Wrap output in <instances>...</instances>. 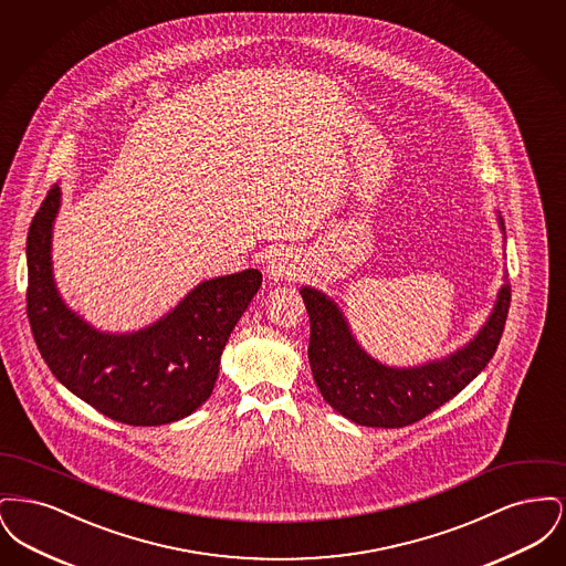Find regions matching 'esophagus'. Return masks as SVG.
I'll return each mask as SVG.
<instances>
[{
    "label": "esophagus",
    "instance_id": "obj_1",
    "mask_svg": "<svg viewBox=\"0 0 566 566\" xmlns=\"http://www.w3.org/2000/svg\"><path fill=\"white\" fill-rule=\"evenodd\" d=\"M301 271L298 263V254L289 245H280L273 250V254L268 261V275L273 282H282V280H293Z\"/></svg>",
    "mask_w": 566,
    "mask_h": 566
}]
</instances>
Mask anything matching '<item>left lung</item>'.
Returning a JSON list of instances; mask_svg holds the SVG:
<instances>
[{
	"mask_svg": "<svg viewBox=\"0 0 566 566\" xmlns=\"http://www.w3.org/2000/svg\"><path fill=\"white\" fill-rule=\"evenodd\" d=\"M501 231L503 218L499 216ZM310 314V367L324 401L360 427L401 429L427 418L484 371L499 348L512 286L505 277L492 314L460 350L418 367H388L358 346L350 324L331 296L303 286Z\"/></svg>",
	"mask_w": 566,
	"mask_h": 566,
	"instance_id": "obj_1",
	"label": "left lung"
}]
</instances>
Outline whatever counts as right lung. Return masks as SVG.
Returning <instances> with one entry per match:
<instances>
[{
	"label": "right lung",
	"instance_id": "right-lung-1",
	"mask_svg": "<svg viewBox=\"0 0 566 566\" xmlns=\"http://www.w3.org/2000/svg\"><path fill=\"white\" fill-rule=\"evenodd\" d=\"M59 206L54 185L28 235V318L44 363L70 392L116 422L159 427L187 418L212 395L220 354L263 273L206 280L161 321L134 333H102L56 291L51 243Z\"/></svg>",
	"mask_w": 566,
	"mask_h": 566
}]
</instances>
